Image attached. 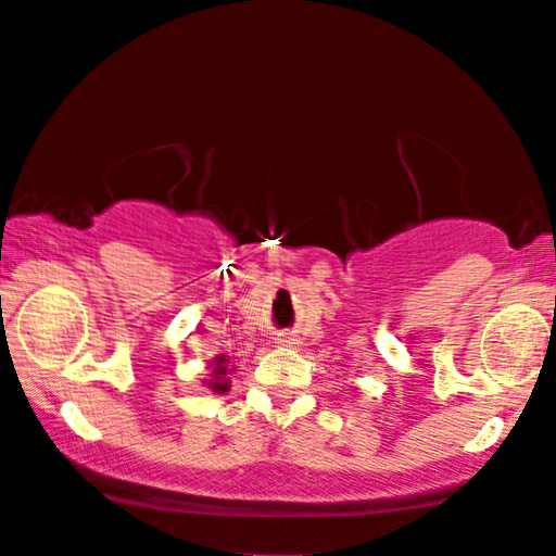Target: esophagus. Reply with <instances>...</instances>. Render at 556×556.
I'll list each match as a JSON object with an SVG mask.
<instances>
[{
    "label": "esophagus",
    "instance_id": "esophagus-1",
    "mask_svg": "<svg viewBox=\"0 0 556 556\" xmlns=\"http://www.w3.org/2000/svg\"><path fill=\"white\" fill-rule=\"evenodd\" d=\"M279 341H285V344H293V339H279Z\"/></svg>",
    "mask_w": 556,
    "mask_h": 556
}]
</instances>
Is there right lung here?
<instances>
[{
  "mask_svg": "<svg viewBox=\"0 0 556 556\" xmlns=\"http://www.w3.org/2000/svg\"><path fill=\"white\" fill-rule=\"evenodd\" d=\"M210 368H212V374H210V382H206V387H212V392H228V387H231V382H228V371H231V368H228V361H226V355H217L215 361L210 363Z\"/></svg>",
  "mask_w": 556,
  "mask_h": 556,
  "instance_id": "1",
  "label": "right lung"
}]
</instances>
